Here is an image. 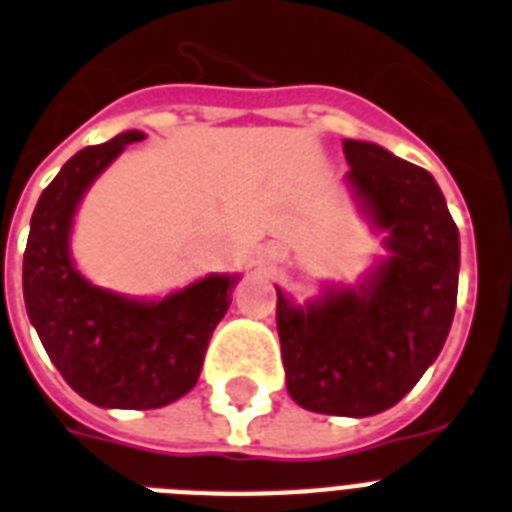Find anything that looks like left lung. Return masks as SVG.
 Here are the masks:
<instances>
[{
  "mask_svg": "<svg viewBox=\"0 0 512 512\" xmlns=\"http://www.w3.org/2000/svg\"><path fill=\"white\" fill-rule=\"evenodd\" d=\"M347 184L386 231L389 257L360 286L294 305L281 289L276 326L286 389L305 410L365 418L413 389L450 334L460 236L429 170L371 141H344Z\"/></svg>",
  "mask_w": 512,
  "mask_h": 512,
  "instance_id": "8db88e82",
  "label": "left lung"
}]
</instances>
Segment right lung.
I'll use <instances>...</instances> for the list:
<instances>
[{"mask_svg": "<svg viewBox=\"0 0 512 512\" xmlns=\"http://www.w3.org/2000/svg\"><path fill=\"white\" fill-rule=\"evenodd\" d=\"M126 131L70 157L41 191L23 255V297L36 334L70 389L99 407L152 410L197 384L236 276L199 278L162 299H128L89 284L70 260V228L83 191L126 149Z\"/></svg>", "mask_w": 512, "mask_h": 512, "instance_id": "add662e5", "label": "right lung"}]
</instances>
